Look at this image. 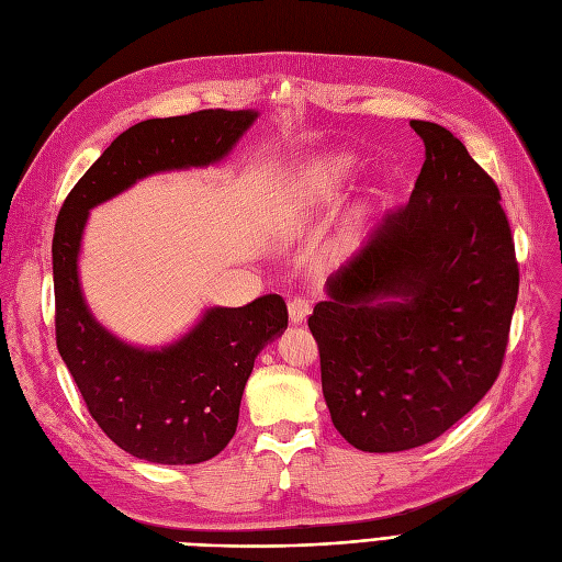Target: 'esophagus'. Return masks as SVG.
<instances>
[{
	"label": "esophagus",
	"mask_w": 562,
	"mask_h": 562,
	"mask_svg": "<svg viewBox=\"0 0 562 562\" xmlns=\"http://www.w3.org/2000/svg\"><path fill=\"white\" fill-rule=\"evenodd\" d=\"M310 314H312V300H307V297L288 300V316H291V323L307 321Z\"/></svg>",
	"instance_id": "obj_1"
}]
</instances>
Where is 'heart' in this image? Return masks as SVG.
I'll return each instance as SVG.
<instances>
[{
  "mask_svg": "<svg viewBox=\"0 0 562 562\" xmlns=\"http://www.w3.org/2000/svg\"><path fill=\"white\" fill-rule=\"evenodd\" d=\"M351 161L347 157H326L307 164L285 187L281 209L288 227H302L337 196Z\"/></svg>",
  "mask_w": 562,
  "mask_h": 562,
  "instance_id": "obj_1",
  "label": "heart"
}]
</instances>
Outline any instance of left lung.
<instances>
[{
  "label": "left lung",
  "mask_w": 562,
  "mask_h": 562,
  "mask_svg": "<svg viewBox=\"0 0 562 562\" xmlns=\"http://www.w3.org/2000/svg\"><path fill=\"white\" fill-rule=\"evenodd\" d=\"M411 126L427 149L411 203L335 271L307 318L335 429L363 452L419 448L462 419L499 378L518 300L495 180L448 128Z\"/></svg>",
  "instance_id": "1"
}]
</instances>
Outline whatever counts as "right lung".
<instances>
[{
	"label": "right lung",
	"mask_w": 562,
	"mask_h": 562,
	"mask_svg": "<svg viewBox=\"0 0 562 562\" xmlns=\"http://www.w3.org/2000/svg\"><path fill=\"white\" fill-rule=\"evenodd\" d=\"M250 110L147 119L124 131L63 201L54 232L56 345L105 436L155 464H199L223 452L239 424L255 356L288 326L281 295L215 307L161 351L119 342L89 314L77 255L89 209L135 180L223 159L255 122Z\"/></svg>",
	"instance_id": "add662e5"
}]
</instances>
